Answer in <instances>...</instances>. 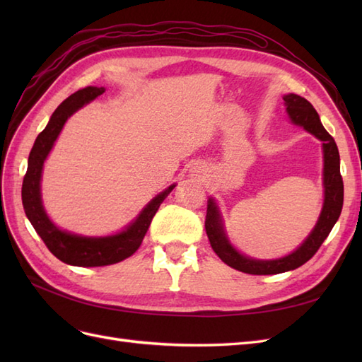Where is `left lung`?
I'll use <instances>...</instances> for the list:
<instances>
[{"label":"left lung","mask_w":362,"mask_h":362,"mask_svg":"<svg viewBox=\"0 0 362 362\" xmlns=\"http://www.w3.org/2000/svg\"><path fill=\"white\" fill-rule=\"evenodd\" d=\"M286 112L291 121L294 124L302 126L316 138L322 141L324 148V187H325V201L322 206V213L316 227L313 228L310 236L306 238L303 244L297 250L289 255L279 259H255L250 257H244L238 252L224 232L219 209L213 199H209L206 205V218H205V230L209 236L210 244L216 255L224 261L230 267L241 271L244 274L252 275H272L281 274L286 271L297 269L306 261L314 257V253L327 240V236L332 232L336 221L339 219L344 204V182L341 175V160L339 151L334 143V138L329 135L325 127L322 126L319 115L311 103L298 95H286L283 98Z\"/></svg>","instance_id":"left-lung-1"}]
</instances>
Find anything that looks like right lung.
Listing matches in <instances>:
<instances>
[{"instance_id":"right-lung-1","label":"right lung","mask_w":362,"mask_h":362,"mask_svg":"<svg viewBox=\"0 0 362 362\" xmlns=\"http://www.w3.org/2000/svg\"><path fill=\"white\" fill-rule=\"evenodd\" d=\"M104 87H86L78 90L71 96H68L60 104L56 112L40 134L30 149L28 160V171L23 179L21 199L25 213L30 224L35 228L38 236L42 238L46 247L49 249L54 257L64 261L66 264L81 266V267H96V266H109L119 263V261L129 258L140 247L143 238L148 232L152 218L156 216L160 204L165 201L166 196L171 193L175 185L168 187L163 193L156 196L152 201L144 206V210L138 214V218L127 226L121 233L104 236V238H88L64 232L52 224L46 214L42 194H40V179L42 169L46 157L52 149L54 141L62 130L66 119L79 110L82 105L93 101L95 98L103 95Z\"/></svg>"}]
</instances>
